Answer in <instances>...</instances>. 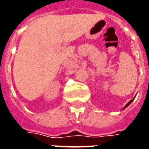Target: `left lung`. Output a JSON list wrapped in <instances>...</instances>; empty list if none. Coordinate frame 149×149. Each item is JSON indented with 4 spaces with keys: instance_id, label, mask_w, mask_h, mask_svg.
I'll return each instance as SVG.
<instances>
[{
    "instance_id": "obj_1",
    "label": "left lung",
    "mask_w": 149,
    "mask_h": 149,
    "mask_svg": "<svg viewBox=\"0 0 149 149\" xmlns=\"http://www.w3.org/2000/svg\"><path fill=\"white\" fill-rule=\"evenodd\" d=\"M134 99H135V97H134V98H133V99H132V100H130V101H129V102H128V103L127 104H126V105H125V107H124V109H123V110L125 109H126V108H127V107H128V105H129V104H131L132 102V101H133V100H134Z\"/></svg>"
}]
</instances>
